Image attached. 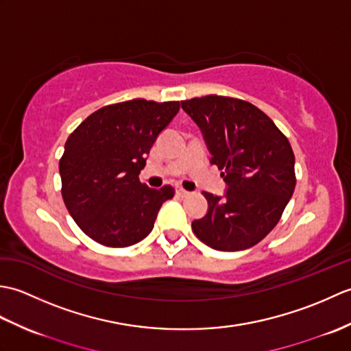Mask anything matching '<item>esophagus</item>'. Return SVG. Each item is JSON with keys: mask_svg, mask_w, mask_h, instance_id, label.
<instances>
[{"mask_svg": "<svg viewBox=\"0 0 351 351\" xmlns=\"http://www.w3.org/2000/svg\"><path fill=\"white\" fill-rule=\"evenodd\" d=\"M176 195L180 196V197H187V196L190 195V193H189V191H185V190H184V189H181V187H178V189H176Z\"/></svg>", "mask_w": 351, "mask_h": 351, "instance_id": "obj_1", "label": "esophagus"}]
</instances>
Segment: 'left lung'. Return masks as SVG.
Instances as JSON below:
<instances>
[{"label":"left lung","mask_w":351,"mask_h":351,"mask_svg":"<svg viewBox=\"0 0 351 351\" xmlns=\"http://www.w3.org/2000/svg\"><path fill=\"white\" fill-rule=\"evenodd\" d=\"M226 182L204 193L208 211L191 223L200 241L220 252L245 250L278 225L295 187L294 154L278 126L250 102L204 96L181 101Z\"/></svg>","instance_id":"8db88e82"}]
</instances>
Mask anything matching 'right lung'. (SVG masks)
I'll return each instance as SVG.
<instances>
[{"label": "right lung", "mask_w": 351, "mask_h": 351, "mask_svg": "<svg viewBox=\"0 0 351 351\" xmlns=\"http://www.w3.org/2000/svg\"><path fill=\"white\" fill-rule=\"evenodd\" d=\"M180 102L132 99L102 107L66 140L60 160L62 195L72 219L92 240L128 247L154 228L171 185L149 189L138 180L146 156Z\"/></svg>", "instance_id": "1"}]
</instances>
